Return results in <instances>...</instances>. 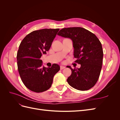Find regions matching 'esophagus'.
Instances as JSON below:
<instances>
[{"label":"esophagus","mask_w":120,"mask_h":120,"mask_svg":"<svg viewBox=\"0 0 120 120\" xmlns=\"http://www.w3.org/2000/svg\"><path fill=\"white\" fill-rule=\"evenodd\" d=\"M65 68H66V67H65L64 66H60V69L61 70H63V69H64Z\"/></svg>","instance_id":"34e87169"}]
</instances>
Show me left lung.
<instances>
[{
  "mask_svg": "<svg viewBox=\"0 0 120 120\" xmlns=\"http://www.w3.org/2000/svg\"><path fill=\"white\" fill-rule=\"evenodd\" d=\"M58 35L69 38L72 41L75 61L81 64L79 68L72 69L71 74L67 79L72 88L80 90L90 89L99 79L102 67L103 50L101 44L95 34L80 27L61 29Z\"/></svg>",
  "mask_w": 120,
  "mask_h": 120,
  "instance_id": "8db88e82",
  "label": "left lung"
}]
</instances>
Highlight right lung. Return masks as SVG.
<instances>
[{
  "label": "right lung",
  "mask_w": 120,
  "mask_h": 120,
  "mask_svg": "<svg viewBox=\"0 0 120 120\" xmlns=\"http://www.w3.org/2000/svg\"><path fill=\"white\" fill-rule=\"evenodd\" d=\"M59 28L42 29L27 34L21 42L17 53V63L21 81L32 92L41 93L52 86L53 78L60 70L57 64L51 68L42 66L40 60L49 51Z\"/></svg>",
  "instance_id": "add662e5"
}]
</instances>
